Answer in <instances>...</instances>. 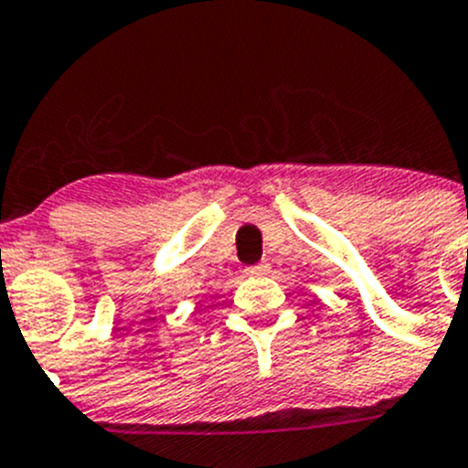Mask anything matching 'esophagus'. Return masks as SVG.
<instances>
[{
	"mask_svg": "<svg viewBox=\"0 0 468 468\" xmlns=\"http://www.w3.org/2000/svg\"><path fill=\"white\" fill-rule=\"evenodd\" d=\"M268 272V263H259V266L248 268V274H266Z\"/></svg>",
	"mask_w": 468,
	"mask_h": 468,
	"instance_id": "obj_1",
	"label": "esophagus"
}]
</instances>
